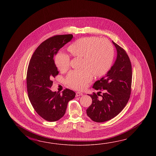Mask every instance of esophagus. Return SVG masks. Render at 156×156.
<instances>
[{"instance_id": "1", "label": "esophagus", "mask_w": 156, "mask_h": 156, "mask_svg": "<svg viewBox=\"0 0 156 156\" xmlns=\"http://www.w3.org/2000/svg\"><path fill=\"white\" fill-rule=\"evenodd\" d=\"M82 95H83V94L82 93L77 92V93H76V97H77V96H82Z\"/></svg>"}]
</instances>
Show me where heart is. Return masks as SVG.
Listing matches in <instances>:
<instances>
[{
	"label": "heart",
	"mask_w": 156,
	"mask_h": 156,
	"mask_svg": "<svg viewBox=\"0 0 156 156\" xmlns=\"http://www.w3.org/2000/svg\"><path fill=\"white\" fill-rule=\"evenodd\" d=\"M73 56L82 58V70H73L67 74L65 81L72 89H83L92 79L105 76L112 66L114 48L105 39L96 37H85L79 38L68 47ZM55 65L62 73L69 70L70 57L64 53H58L55 59Z\"/></svg>",
	"instance_id": "obj_1"
}]
</instances>
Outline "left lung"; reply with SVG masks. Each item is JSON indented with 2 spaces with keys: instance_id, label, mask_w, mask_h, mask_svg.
I'll return each instance as SVG.
<instances>
[{
  "instance_id": "obj_1",
  "label": "left lung",
  "mask_w": 156,
  "mask_h": 156,
  "mask_svg": "<svg viewBox=\"0 0 156 156\" xmlns=\"http://www.w3.org/2000/svg\"><path fill=\"white\" fill-rule=\"evenodd\" d=\"M113 43L117 50L116 61L106 76L94 83L93 88L99 92L89 95L92 104L86 110L87 115L98 123L119 114L126 106L131 94L132 69L129 57L122 47L113 41Z\"/></svg>"
}]
</instances>
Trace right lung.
I'll return each mask as SVG.
<instances>
[{
  "mask_svg": "<svg viewBox=\"0 0 156 156\" xmlns=\"http://www.w3.org/2000/svg\"><path fill=\"white\" fill-rule=\"evenodd\" d=\"M71 34L55 35L43 41L34 52L27 73L28 95L37 113L43 119L55 122L65 115L68 102L76 93L65 89L62 94L50 89L53 78L58 74L53 57L70 42Z\"/></svg>",
  "mask_w": 156,
  "mask_h": 156,
  "instance_id": "obj_1",
  "label": "right lung"
}]
</instances>
